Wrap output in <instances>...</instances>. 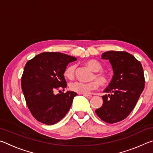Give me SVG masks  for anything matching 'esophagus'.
I'll return each mask as SVG.
<instances>
[{"label": "esophagus", "instance_id": "1", "mask_svg": "<svg viewBox=\"0 0 153 153\" xmlns=\"http://www.w3.org/2000/svg\"><path fill=\"white\" fill-rule=\"evenodd\" d=\"M83 96H84L85 97H87V98H91L92 97V95L91 94H84Z\"/></svg>", "mask_w": 153, "mask_h": 153}]
</instances>
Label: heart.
I'll use <instances>...</instances> for the list:
<instances>
[{"mask_svg": "<svg viewBox=\"0 0 153 153\" xmlns=\"http://www.w3.org/2000/svg\"><path fill=\"white\" fill-rule=\"evenodd\" d=\"M86 64L93 71L95 72L92 79L94 80L90 82H82L79 81L74 82L70 84L71 91L78 93V94H88L92 90L97 89L99 86V83L101 85H106L108 83V77L105 74L100 71L102 69V66L100 62L95 59H89L86 61ZM76 65H70L65 69L64 76L67 79H72L75 76Z\"/></svg>", "mask_w": 153, "mask_h": 153, "instance_id": "obj_1", "label": "heart"}]
</instances>
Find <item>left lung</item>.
Returning a JSON list of instances; mask_svg holds the SVG:
<instances>
[{"label":"left lung","instance_id":"obj_1","mask_svg":"<svg viewBox=\"0 0 153 153\" xmlns=\"http://www.w3.org/2000/svg\"><path fill=\"white\" fill-rule=\"evenodd\" d=\"M112 65L113 76L102 96L103 104L95 111L100 120L114 123L126 119L131 112L144 88V71L140 62L125 51L102 53Z\"/></svg>","mask_w":153,"mask_h":153}]
</instances>
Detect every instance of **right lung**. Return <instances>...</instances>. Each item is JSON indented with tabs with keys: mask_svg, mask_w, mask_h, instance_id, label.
Returning a JSON list of instances; mask_svg holds the SVG:
<instances>
[{
	"mask_svg": "<svg viewBox=\"0 0 153 153\" xmlns=\"http://www.w3.org/2000/svg\"><path fill=\"white\" fill-rule=\"evenodd\" d=\"M76 60L65 54L45 52L25 64L21 84L27 107L36 120L53 125L68 112L77 94L70 91L55 94L54 92L67 87L65 69Z\"/></svg>",
	"mask_w": 153,
	"mask_h": 153,
	"instance_id": "add662e5",
	"label": "right lung"
}]
</instances>
